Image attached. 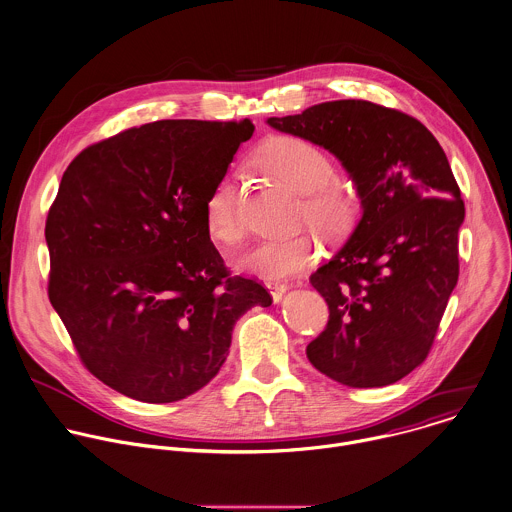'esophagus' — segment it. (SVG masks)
<instances>
[{
    "label": "esophagus",
    "mask_w": 512,
    "mask_h": 512,
    "mask_svg": "<svg viewBox=\"0 0 512 512\" xmlns=\"http://www.w3.org/2000/svg\"><path fill=\"white\" fill-rule=\"evenodd\" d=\"M265 285H267V289L271 291V297H273L275 303H279V301L283 299V295L287 293V289H289V285L283 283V281H267Z\"/></svg>",
    "instance_id": "1"
}]
</instances>
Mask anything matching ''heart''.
I'll use <instances>...</instances> for the list:
<instances>
[{
    "instance_id": "heart-1",
    "label": "heart",
    "mask_w": 512,
    "mask_h": 512,
    "mask_svg": "<svg viewBox=\"0 0 512 512\" xmlns=\"http://www.w3.org/2000/svg\"><path fill=\"white\" fill-rule=\"evenodd\" d=\"M257 163L263 171L303 195V219L331 235H341L353 227L359 201L349 187L335 179V163L319 145L293 135L273 137L259 149ZM205 229L217 243H233L241 235L237 187L231 175L221 177L205 199ZM315 255V237L299 233L253 245L237 259V269L275 281L301 271Z\"/></svg>"
}]
</instances>
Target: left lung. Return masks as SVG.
Returning a JSON list of instances; mask_svg holds the SVG:
<instances>
[{
    "instance_id": "left-lung-1",
    "label": "left lung",
    "mask_w": 512,
    "mask_h": 512,
    "mask_svg": "<svg viewBox=\"0 0 512 512\" xmlns=\"http://www.w3.org/2000/svg\"><path fill=\"white\" fill-rule=\"evenodd\" d=\"M267 123L331 151L363 205L349 241L309 279L329 323L307 357L353 389L397 383L427 359L459 281L465 203L449 159L419 119L363 99Z\"/></svg>"
}]
</instances>
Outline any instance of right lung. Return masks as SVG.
Returning <instances> with one entry per match:
<instances>
[{"instance_id": "obj_1", "label": "right lung", "mask_w": 512, "mask_h": 512, "mask_svg": "<svg viewBox=\"0 0 512 512\" xmlns=\"http://www.w3.org/2000/svg\"><path fill=\"white\" fill-rule=\"evenodd\" d=\"M255 131L243 121L163 119L83 149L45 221L47 295L85 369L117 393L173 403L203 389L251 307L205 229V199Z\"/></svg>"}]
</instances>
